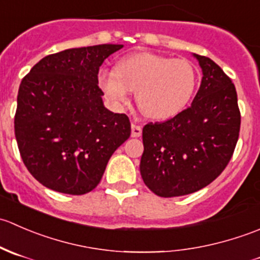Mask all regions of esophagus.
<instances>
[{"label":"esophagus","instance_id":"34e87169","mask_svg":"<svg viewBox=\"0 0 260 260\" xmlns=\"http://www.w3.org/2000/svg\"><path fill=\"white\" fill-rule=\"evenodd\" d=\"M142 135V127L138 124H132V137H141Z\"/></svg>","mask_w":260,"mask_h":260}]
</instances>
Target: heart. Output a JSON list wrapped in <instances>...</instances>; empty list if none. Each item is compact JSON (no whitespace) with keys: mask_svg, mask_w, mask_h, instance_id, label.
Segmentation results:
<instances>
[{"mask_svg":"<svg viewBox=\"0 0 260 260\" xmlns=\"http://www.w3.org/2000/svg\"><path fill=\"white\" fill-rule=\"evenodd\" d=\"M198 69L187 59H174L152 52H137L119 60L114 69H101L98 85L115 107L136 101L142 113L152 119H169L179 114L190 102Z\"/></svg>","mask_w":260,"mask_h":260,"instance_id":"b5f03b06","label":"heart"}]
</instances>
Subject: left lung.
Returning <instances> with one entry per match:
<instances>
[{
  "label": "left lung",
  "instance_id": "8db88e82",
  "mask_svg": "<svg viewBox=\"0 0 260 260\" xmlns=\"http://www.w3.org/2000/svg\"><path fill=\"white\" fill-rule=\"evenodd\" d=\"M195 56L203 80L192 104L142 131L141 176L161 198L188 195L211 183L228 166L239 138L235 85L210 57Z\"/></svg>",
  "mask_w": 260,
  "mask_h": 260
}]
</instances>
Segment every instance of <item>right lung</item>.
I'll return each instance as SVG.
<instances>
[{
    "instance_id": "1",
    "label": "right lung",
    "mask_w": 260,
    "mask_h": 260,
    "mask_svg": "<svg viewBox=\"0 0 260 260\" xmlns=\"http://www.w3.org/2000/svg\"><path fill=\"white\" fill-rule=\"evenodd\" d=\"M123 45L68 49L34 65L18 88L15 136L26 169L45 187L84 195L129 138L124 113L103 106L99 68Z\"/></svg>"
}]
</instances>
